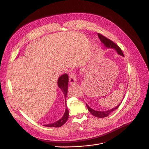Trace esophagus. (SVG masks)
Instances as JSON below:
<instances>
[{
	"label": "esophagus",
	"mask_w": 149,
	"mask_h": 149,
	"mask_svg": "<svg viewBox=\"0 0 149 149\" xmlns=\"http://www.w3.org/2000/svg\"><path fill=\"white\" fill-rule=\"evenodd\" d=\"M77 75L75 73H71L70 76L69 78V81L70 84H74L77 82Z\"/></svg>",
	"instance_id": "34e87169"
}]
</instances>
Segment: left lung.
<instances>
[{
  "instance_id": "8db88e82",
  "label": "left lung",
  "mask_w": 149,
  "mask_h": 149,
  "mask_svg": "<svg viewBox=\"0 0 149 149\" xmlns=\"http://www.w3.org/2000/svg\"><path fill=\"white\" fill-rule=\"evenodd\" d=\"M98 36L99 37L100 41H102V42L104 44V46L105 47H106L107 48L114 49L117 51V52L118 53V54L124 57V55L123 54V52H122L121 49L116 43L113 42L112 41H111V40H109L108 38H107L106 37H104L103 35H102V34H100V33H98ZM123 98H124V97L123 98L122 100H123ZM120 104H118L117 106H116L115 108H112L111 109H109L108 111H95V110L92 109L91 108H90V107H89L87 104H86V106H87V108L88 110L89 111V112H90L93 116L97 117H99V118H103V117H106L107 116H108L112 112H113L114 111H115L116 109H117L118 108V107H119Z\"/></svg>"
}]
</instances>
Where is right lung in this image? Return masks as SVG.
Returning a JSON list of instances; mask_svg holds the SVG:
<instances>
[{
	"mask_svg": "<svg viewBox=\"0 0 149 149\" xmlns=\"http://www.w3.org/2000/svg\"><path fill=\"white\" fill-rule=\"evenodd\" d=\"M57 84L58 87L61 88V90L63 92L64 97H65V106H66V109H65V111L63 117L61 118L60 120H58V121L54 122L53 123L51 124H47L45 125V127H61L62 126L64 123H65L68 120V109L66 103V98H67V95L68 93V76L67 74H63L61 75L60 77H59L58 79V82H57Z\"/></svg>",
	"mask_w": 149,
	"mask_h": 149,
	"instance_id": "1",
	"label": "right lung"
}]
</instances>
